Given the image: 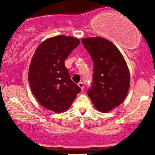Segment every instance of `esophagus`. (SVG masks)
Returning a JSON list of instances; mask_svg holds the SVG:
<instances>
[{
  "mask_svg": "<svg viewBox=\"0 0 155 155\" xmlns=\"http://www.w3.org/2000/svg\"><path fill=\"white\" fill-rule=\"evenodd\" d=\"M78 85H79V87H80L81 88V90H83L84 89V84H83V82H79V83H78Z\"/></svg>",
  "mask_w": 155,
  "mask_h": 155,
  "instance_id": "esophagus-1",
  "label": "esophagus"
}]
</instances>
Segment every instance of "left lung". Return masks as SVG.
<instances>
[{
    "label": "left lung",
    "mask_w": 155,
    "mask_h": 155,
    "mask_svg": "<svg viewBox=\"0 0 155 155\" xmlns=\"http://www.w3.org/2000/svg\"><path fill=\"white\" fill-rule=\"evenodd\" d=\"M94 63L93 83L87 94L98 111L107 112L125 99L130 73L124 57L112 43L103 37L82 40Z\"/></svg>",
    "instance_id": "left-lung-1"
}]
</instances>
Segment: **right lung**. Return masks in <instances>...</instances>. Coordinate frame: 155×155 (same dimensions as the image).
Segmentation results:
<instances>
[{"mask_svg": "<svg viewBox=\"0 0 155 155\" xmlns=\"http://www.w3.org/2000/svg\"><path fill=\"white\" fill-rule=\"evenodd\" d=\"M79 43L76 37L64 35L48 38L39 45L31 61V91L43 107L56 113L68 109L81 91L71 80L64 65Z\"/></svg>", "mask_w": 155, "mask_h": 155, "instance_id": "add662e5", "label": "right lung"}]
</instances>
